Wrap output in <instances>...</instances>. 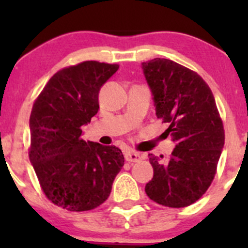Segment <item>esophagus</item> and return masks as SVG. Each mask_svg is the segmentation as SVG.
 Instances as JSON below:
<instances>
[{"mask_svg": "<svg viewBox=\"0 0 248 248\" xmlns=\"http://www.w3.org/2000/svg\"><path fill=\"white\" fill-rule=\"evenodd\" d=\"M124 158H126L127 162H140L141 161V155L139 152L134 151H128L124 154Z\"/></svg>", "mask_w": 248, "mask_h": 248, "instance_id": "1", "label": "esophagus"}]
</instances>
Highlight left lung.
Returning <instances> with one entry per match:
<instances>
[{"mask_svg": "<svg viewBox=\"0 0 248 248\" xmlns=\"http://www.w3.org/2000/svg\"><path fill=\"white\" fill-rule=\"evenodd\" d=\"M141 68L156 116L169 124L166 133L175 142L168 162L149 155L154 177L145 192L164 206H188L211 185L224 146L215 97L198 74L171 60H150Z\"/></svg>", "mask_w": 248, "mask_h": 248, "instance_id": "1", "label": "left lung"}]
</instances>
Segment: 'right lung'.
Returning a JSON list of instances; mask_svg holds the SVG:
<instances>
[{
	"label": "right lung",
	"instance_id": "obj_1",
	"mask_svg": "<svg viewBox=\"0 0 248 248\" xmlns=\"http://www.w3.org/2000/svg\"><path fill=\"white\" fill-rule=\"evenodd\" d=\"M117 69L119 64L97 61L61 69L32 108L30 162L47 199L68 211L103 204L124 164L116 146L81 139L82 126L99 109V90Z\"/></svg>",
	"mask_w": 248,
	"mask_h": 248
}]
</instances>
